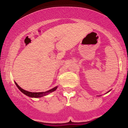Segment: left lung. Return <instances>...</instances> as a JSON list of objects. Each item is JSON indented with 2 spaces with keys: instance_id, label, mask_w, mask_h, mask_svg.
Masks as SVG:
<instances>
[{
  "instance_id": "obj_1",
  "label": "left lung",
  "mask_w": 128,
  "mask_h": 128,
  "mask_svg": "<svg viewBox=\"0 0 128 128\" xmlns=\"http://www.w3.org/2000/svg\"><path fill=\"white\" fill-rule=\"evenodd\" d=\"M109 92H110V91H109Z\"/></svg>"
}]
</instances>
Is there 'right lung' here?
Returning a JSON list of instances; mask_svg holds the SVG:
<instances>
[{
  "label": "right lung",
  "mask_w": 128,
  "mask_h": 128,
  "mask_svg": "<svg viewBox=\"0 0 128 128\" xmlns=\"http://www.w3.org/2000/svg\"><path fill=\"white\" fill-rule=\"evenodd\" d=\"M15 84H16V86H17V88H18L20 90V92H22L23 94H24L26 95V96L30 97V98H41V97H43L44 96H46V95L50 93V92L55 91L56 90L57 87H58V86H55V87L54 88L50 90H49V91H47V92H28V91H26V90H24L22 89L21 87H20V86H19L18 85L16 82H15Z\"/></svg>",
  "instance_id": "add662e5"
}]
</instances>
